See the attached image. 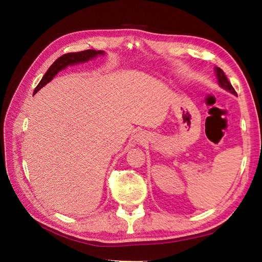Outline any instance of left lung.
I'll return each mask as SVG.
<instances>
[{"label": "left lung", "mask_w": 262, "mask_h": 262, "mask_svg": "<svg viewBox=\"0 0 262 262\" xmlns=\"http://www.w3.org/2000/svg\"><path fill=\"white\" fill-rule=\"evenodd\" d=\"M214 72H215V75H216V78H217V83L219 85L222 87V89H224L226 92L231 93L233 95H235V96H237V93L235 92V90L233 89L232 84L228 82L226 75L224 74L223 71H222L220 68L215 67L214 68Z\"/></svg>", "instance_id": "left-lung-1"}]
</instances>
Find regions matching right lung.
<instances>
[{
	"instance_id": "right-lung-1",
	"label": "right lung",
	"mask_w": 262,
	"mask_h": 262,
	"mask_svg": "<svg viewBox=\"0 0 262 262\" xmlns=\"http://www.w3.org/2000/svg\"><path fill=\"white\" fill-rule=\"evenodd\" d=\"M106 52L102 50H85V51H81V52H72V53H67L63 54L62 57H60L59 59L55 60L52 66L48 69L46 74L43 75V77L41 78V81L39 82V84L37 85V87L34 91V95L40 91L43 86H46L49 82L52 81V78L57 75L60 71L67 69L69 66H75V64H80V63H84L90 60H93L95 58H97L98 55H104Z\"/></svg>"
}]
</instances>
